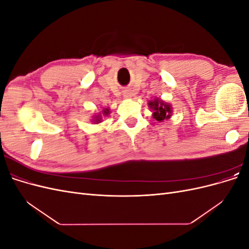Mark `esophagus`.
Returning a JSON list of instances; mask_svg holds the SVG:
<instances>
[{
	"mask_svg": "<svg viewBox=\"0 0 249 249\" xmlns=\"http://www.w3.org/2000/svg\"><path fill=\"white\" fill-rule=\"evenodd\" d=\"M131 95H132V93H131V92H127V91H125V92L124 93V96L125 97V99H130Z\"/></svg>",
	"mask_w": 249,
	"mask_h": 249,
	"instance_id": "34e87169",
	"label": "esophagus"
}]
</instances>
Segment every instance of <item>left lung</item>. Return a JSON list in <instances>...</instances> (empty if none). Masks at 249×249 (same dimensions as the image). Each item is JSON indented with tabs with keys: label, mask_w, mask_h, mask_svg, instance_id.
I'll list each match as a JSON object with an SVG mask.
<instances>
[{
	"label": "left lung",
	"mask_w": 249,
	"mask_h": 249,
	"mask_svg": "<svg viewBox=\"0 0 249 249\" xmlns=\"http://www.w3.org/2000/svg\"><path fill=\"white\" fill-rule=\"evenodd\" d=\"M149 109L153 111V118L157 122L162 123L164 120L169 119L172 114V106L163 100L156 97L155 100L147 103Z\"/></svg>",
	"instance_id": "1"
}]
</instances>
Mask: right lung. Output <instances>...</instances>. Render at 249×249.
Instances as JSON below:
<instances>
[{
  "label": "right lung",
  "mask_w": 249,
  "mask_h": 249,
  "mask_svg": "<svg viewBox=\"0 0 249 249\" xmlns=\"http://www.w3.org/2000/svg\"><path fill=\"white\" fill-rule=\"evenodd\" d=\"M109 113H110V109L109 108H104L102 113H96V114H94L92 116L91 120H92L94 124H100V123H102V119H103L102 114H103V116H107V115H109Z\"/></svg>",
  "instance_id": "obj_1"
}]
</instances>
